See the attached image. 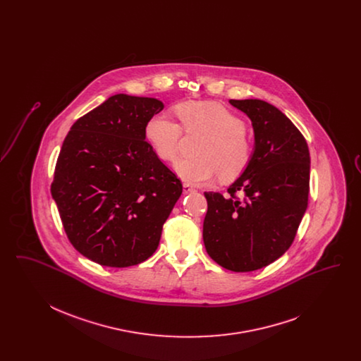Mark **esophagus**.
Segmentation results:
<instances>
[{
  "label": "esophagus",
  "mask_w": 361,
  "mask_h": 361,
  "mask_svg": "<svg viewBox=\"0 0 361 361\" xmlns=\"http://www.w3.org/2000/svg\"><path fill=\"white\" fill-rule=\"evenodd\" d=\"M183 192H184V195H187L190 192H195V188H192L189 184H183Z\"/></svg>",
  "instance_id": "1"
}]
</instances>
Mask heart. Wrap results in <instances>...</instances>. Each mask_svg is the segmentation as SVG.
Returning a JSON list of instances; mask_svg holds the SVG:
<instances>
[{"label":"heart","instance_id":"1","mask_svg":"<svg viewBox=\"0 0 361 361\" xmlns=\"http://www.w3.org/2000/svg\"><path fill=\"white\" fill-rule=\"evenodd\" d=\"M176 112L188 131L202 130L209 135L199 158H181L174 172L187 184L200 185L221 173L224 180H234L246 169L252 157V145L245 134V123L215 102H189L177 105ZM145 135L164 161H173L178 152L183 128L166 112L153 115L145 126Z\"/></svg>","mask_w":361,"mask_h":361}]
</instances>
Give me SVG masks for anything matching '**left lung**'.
Instances as JSON below:
<instances>
[{
  "label": "left lung",
  "instance_id": "1",
  "mask_svg": "<svg viewBox=\"0 0 361 361\" xmlns=\"http://www.w3.org/2000/svg\"><path fill=\"white\" fill-rule=\"evenodd\" d=\"M228 103L252 121L255 146L227 196L204 192L203 240L221 267L252 272L281 257L295 238L309 200V146L275 105L258 99Z\"/></svg>",
  "mask_w": 361,
  "mask_h": 361
}]
</instances>
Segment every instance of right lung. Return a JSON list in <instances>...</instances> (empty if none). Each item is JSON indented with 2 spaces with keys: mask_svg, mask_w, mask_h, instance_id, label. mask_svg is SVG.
<instances>
[{
  "mask_svg": "<svg viewBox=\"0 0 361 361\" xmlns=\"http://www.w3.org/2000/svg\"><path fill=\"white\" fill-rule=\"evenodd\" d=\"M164 103L119 93L75 121L58 157L51 195L71 245L126 268L153 256L183 185L146 142Z\"/></svg>",
  "mask_w": 361,
  "mask_h": 361,
  "instance_id": "add662e5",
  "label": "right lung"
}]
</instances>
